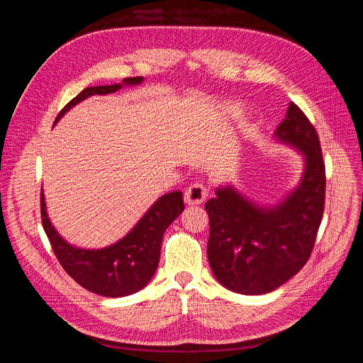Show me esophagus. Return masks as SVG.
Instances as JSON below:
<instances>
[{
    "mask_svg": "<svg viewBox=\"0 0 363 363\" xmlns=\"http://www.w3.org/2000/svg\"><path fill=\"white\" fill-rule=\"evenodd\" d=\"M207 188L206 184L201 182H195L192 183L188 189L184 191V201L188 203L189 206H195V204H201L206 196H207Z\"/></svg>",
    "mask_w": 363,
    "mask_h": 363,
    "instance_id": "esophagus-1",
    "label": "esophagus"
}]
</instances>
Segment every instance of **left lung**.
<instances>
[{"mask_svg": "<svg viewBox=\"0 0 363 363\" xmlns=\"http://www.w3.org/2000/svg\"><path fill=\"white\" fill-rule=\"evenodd\" d=\"M276 135L304 152L298 189L272 208L251 204L232 188L216 191L204 206L211 224V268L227 289L244 295L277 289L306 265L324 213L325 163L315 127L298 106L289 103Z\"/></svg>", "mask_w": 363, "mask_h": 363, "instance_id": "obj_1", "label": "left lung"}]
</instances>
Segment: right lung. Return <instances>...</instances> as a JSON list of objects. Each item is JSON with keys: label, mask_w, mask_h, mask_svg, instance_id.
<instances>
[{"label": "right lung", "mask_w": 363, "mask_h": 363, "mask_svg": "<svg viewBox=\"0 0 363 363\" xmlns=\"http://www.w3.org/2000/svg\"><path fill=\"white\" fill-rule=\"evenodd\" d=\"M142 77H127L125 84H138ZM123 84L91 86L65 106V112L84 98L95 94H112ZM184 211L183 194L175 191L159 199L131 232L119 242L101 250H82L71 247L59 236L45 212V201L40 194V218L43 230L62 268L84 289L104 296H125L142 289L151 280L159 259L164 230Z\"/></svg>", "instance_id": "obj_1"}]
</instances>
